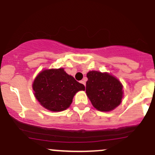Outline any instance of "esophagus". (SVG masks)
Wrapping results in <instances>:
<instances>
[{
  "instance_id": "obj_1",
  "label": "esophagus",
  "mask_w": 155,
  "mask_h": 155,
  "mask_svg": "<svg viewBox=\"0 0 155 155\" xmlns=\"http://www.w3.org/2000/svg\"><path fill=\"white\" fill-rule=\"evenodd\" d=\"M81 83L82 84H84V86H85V84H86V82H85V79H84L83 80H81Z\"/></svg>"
}]
</instances>
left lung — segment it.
Listing matches in <instances>:
<instances>
[{"instance_id":"left-lung-1","label":"left lung","mask_w":155,"mask_h":155,"mask_svg":"<svg viewBox=\"0 0 155 155\" xmlns=\"http://www.w3.org/2000/svg\"><path fill=\"white\" fill-rule=\"evenodd\" d=\"M87 77V95L96 109L110 111L122 103L123 86L115 76L106 72L90 71Z\"/></svg>"}]
</instances>
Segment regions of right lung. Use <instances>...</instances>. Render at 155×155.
<instances>
[{
	"label": "right lung",
	"instance_id": "right-lung-1",
	"mask_svg": "<svg viewBox=\"0 0 155 155\" xmlns=\"http://www.w3.org/2000/svg\"><path fill=\"white\" fill-rule=\"evenodd\" d=\"M33 90L39 104L51 111H62L71 104L77 92L84 85L68 75L64 68L45 69L33 81Z\"/></svg>",
	"mask_w": 155,
	"mask_h": 155
}]
</instances>
